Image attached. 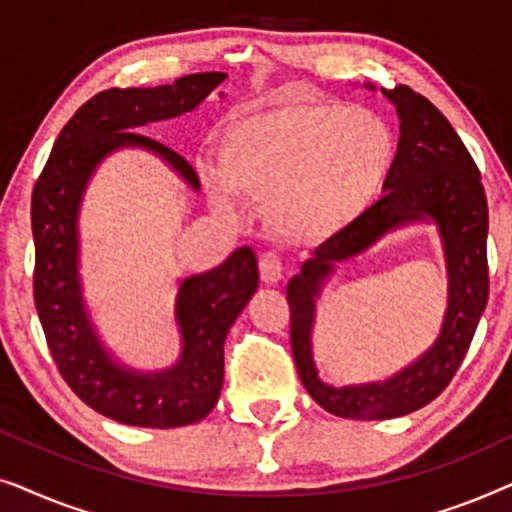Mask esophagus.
I'll use <instances>...</instances> for the list:
<instances>
[{"instance_id":"34e87169","label":"esophagus","mask_w":512,"mask_h":512,"mask_svg":"<svg viewBox=\"0 0 512 512\" xmlns=\"http://www.w3.org/2000/svg\"><path fill=\"white\" fill-rule=\"evenodd\" d=\"M258 270H261L263 284H268V286H275L284 279L282 261H279L275 254H263L261 258H258Z\"/></svg>"}]
</instances>
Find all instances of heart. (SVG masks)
<instances>
[{"label": "heart", "instance_id": "heart-1", "mask_svg": "<svg viewBox=\"0 0 512 512\" xmlns=\"http://www.w3.org/2000/svg\"><path fill=\"white\" fill-rule=\"evenodd\" d=\"M216 207L233 214L237 195L265 205L272 233L319 247L363 219L396 158L391 125L370 109L298 97L230 114L214 137Z\"/></svg>", "mask_w": 512, "mask_h": 512}]
</instances>
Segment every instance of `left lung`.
Masks as SVG:
<instances>
[{"label": "left lung", "instance_id": "1", "mask_svg": "<svg viewBox=\"0 0 512 512\" xmlns=\"http://www.w3.org/2000/svg\"><path fill=\"white\" fill-rule=\"evenodd\" d=\"M368 88H373L368 83ZM396 107L401 139L382 200L338 240L314 249L300 275L286 286L291 307V349L300 382L326 412L345 419L403 417L431 403L457 373L489 298V212L480 170L450 121L408 86L382 88ZM431 218L439 226L448 265V310L439 340L408 369L384 383L331 388L311 359V326L320 286L334 265L389 229Z\"/></svg>", "mask_w": 512, "mask_h": 512}]
</instances>
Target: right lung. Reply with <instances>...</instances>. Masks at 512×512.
I'll return each instance as SVG.
<instances>
[{
    "instance_id": "1",
    "label": "right lung",
    "mask_w": 512,
    "mask_h": 512,
    "mask_svg": "<svg viewBox=\"0 0 512 512\" xmlns=\"http://www.w3.org/2000/svg\"><path fill=\"white\" fill-rule=\"evenodd\" d=\"M223 79V72H205L181 76L172 86L102 90L69 118L34 184V305L48 349L74 394L121 424L174 429L214 410L223 384V342L258 289V261L249 247H240L219 268L184 279L177 296L184 342L179 361L156 373H139L111 359L83 305V191L95 167L123 146L153 151L198 191L200 179L186 158L135 130L193 111Z\"/></svg>"
}]
</instances>
